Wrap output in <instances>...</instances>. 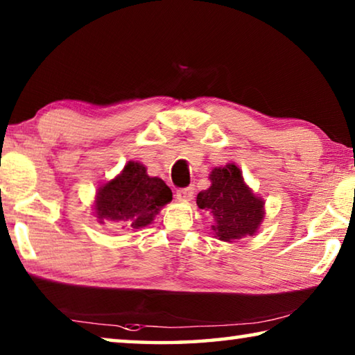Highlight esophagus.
I'll return each mask as SVG.
<instances>
[{
    "mask_svg": "<svg viewBox=\"0 0 355 355\" xmlns=\"http://www.w3.org/2000/svg\"><path fill=\"white\" fill-rule=\"evenodd\" d=\"M192 194H194V189H192V188H184V189H178L175 196H177L178 200L186 202V200H191L192 199Z\"/></svg>",
    "mask_w": 355,
    "mask_h": 355,
    "instance_id": "esophagus-1",
    "label": "esophagus"
}]
</instances>
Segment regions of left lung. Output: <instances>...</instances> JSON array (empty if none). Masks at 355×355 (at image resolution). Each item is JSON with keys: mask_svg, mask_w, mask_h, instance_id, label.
Masks as SVG:
<instances>
[{"mask_svg": "<svg viewBox=\"0 0 355 355\" xmlns=\"http://www.w3.org/2000/svg\"><path fill=\"white\" fill-rule=\"evenodd\" d=\"M211 186L197 194V205L213 216L214 235L233 243L254 236L264 219V200L244 182L235 163L214 167L209 173Z\"/></svg>", "mask_w": 355, "mask_h": 355, "instance_id": "left-lung-1", "label": "left lung"}]
</instances>
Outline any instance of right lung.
I'll return each mask as SVG.
<instances>
[{"instance_id":"1","label":"right lung","mask_w":355,"mask_h":355,"mask_svg":"<svg viewBox=\"0 0 355 355\" xmlns=\"http://www.w3.org/2000/svg\"><path fill=\"white\" fill-rule=\"evenodd\" d=\"M172 200V191L163 180L150 177L146 166L128 161L122 172L97 188L95 220L119 230L142 228Z\"/></svg>"}]
</instances>
